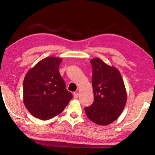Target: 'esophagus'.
Instances as JSON below:
<instances>
[{"label":"esophagus","instance_id":"34e87169","mask_svg":"<svg viewBox=\"0 0 155 155\" xmlns=\"http://www.w3.org/2000/svg\"><path fill=\"white\" fill-rule=\"evenodd\" d=\"M78 95H79V94H78V92H74L73 93V97H74V98H75V99H77L78 98Z\"/></svg>","mask_w":155,"mask_h":155}]
</instances>
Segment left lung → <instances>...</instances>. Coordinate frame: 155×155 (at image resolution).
<instances>
[{"label":"left lung","instance_id":"left-lung-1","mask_svg":"<svg viewBox=\"0 0 155 155\" xmlns=\"http://www.w3.org/2000/svg\"><path fill=\"white\" fill-rule=\"evenodd\" d=\"M90 62L94 102L84 108V111L94 124L106 126L113 123L122 113L127 101L126 87L116 68L106 64L98 58Z\"/></svg>","mask_w":155,"mask_h":155}]
</instances>
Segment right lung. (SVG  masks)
Masks as SVG:
<instances>
[{
  "label": "right lung",
  "mask_w": 155,
  "mask_h": 155,
  "mask_svg": "<svg viewBox=\"0 0 155 155\" xmlns=\"http://www.w3.org/2000/svg\"><path fill=\"white\" fill-rule=\"evenodd\" d=\"M61 61V58L46 57L29 70L25 77V106L31 115L41 120L60 114L73 98L59 73Z\"/></svg>",
  "instance_id": "add662e5"
}]
</instances>
